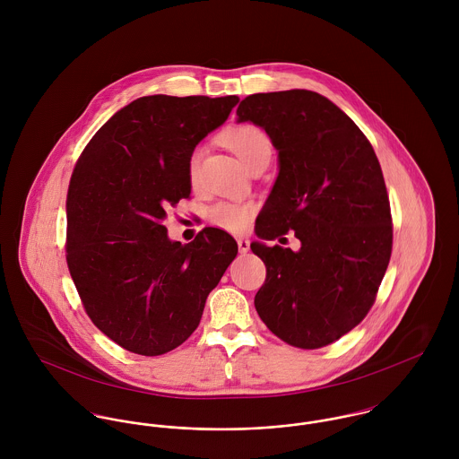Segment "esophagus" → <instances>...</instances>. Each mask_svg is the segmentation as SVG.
<instances>
[{"mask_svg": "<svg viewBox=\"0 0 459 459\" xmlns=\"http://www.w3.org/2000/svg\"><path fill=\"white\" fill-rule=\"evenodd\" d=\"M238 251H240V255H246L249 251V240L247 238H238Z\"/></svg>", "mask_w": 459, "mask_h": 459, "instance_id": "1", "label": "esophagus"}]
</instances>
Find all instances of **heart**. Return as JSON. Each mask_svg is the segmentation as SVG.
I'll return each mask as SVG.
<instances>
[{
    "label": "heart",
    "instance_id": "b5f03b06",
    "mask_svg": "<svg viewBox=\"0 0 459 459\" xmlns=\"http://www.w3.org/2000/svg\"><path fill=\"white\" fill-rule=\"evenodd\" d=\"M222 141L230 150L235 152V155L242 160L246 168H249L255 160H258L262 155L272 153V144L268 135L255 127V126H242L224 132ZM199 157L201 152L193 150L187 160V175L193 184H196L197 169H199ZM253 204L251 203H235V201H219L208 208V221L226 231L240 233L247 228L251 215H253Z\"/></svg>",
    "mask_w": 459,
    "mask_h": 459
}]
</instances>
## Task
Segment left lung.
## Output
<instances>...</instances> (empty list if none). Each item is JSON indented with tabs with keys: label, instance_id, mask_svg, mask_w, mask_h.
I'll return each mask as SVG.
<instances>
[{
	"label": "left lung",
	"instance_id": "8db88e82",
	"mask_svg": "<svg viewBox=\"0 0 459 459\" xmlns=\"http://www.w3.org/2000/svg\"><path fill=\"white\" fill-rule=\"evenodd\" d=\"M237 117L262 127L279 152L251 244L266 266L256 311L291 346H327L364 320L389 266L393 219L380 162L353 120L316 91L255 93ZM290 229L301 240L297 254L264 244Z\"/></svg>",
	"mask_w": 459,
	"mask_h": 459
}]
</instances>
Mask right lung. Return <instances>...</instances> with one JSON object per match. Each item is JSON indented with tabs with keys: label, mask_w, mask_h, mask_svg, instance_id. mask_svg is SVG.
Instances as JSON below:
<instances>
[{
	"label": "right lung",
	"mask_w": 459,
	"mask_h": 459,
	"mask_svg": "<svg viewBox=\"0 0 459 459\" xmlns=\"http://www.w3.org/2000/svg\"><path fill=\"white\" fill-rule=\"evenodd\" d=\"M238 100L135 99L97 131L74 168L66 264L95 327L132 353L155 357L180 346L238 253L219 228L180 244L164 226L168 212L191 195V152Z\"/></svg>",
	"instance_id": "1"
}]
</instances>
